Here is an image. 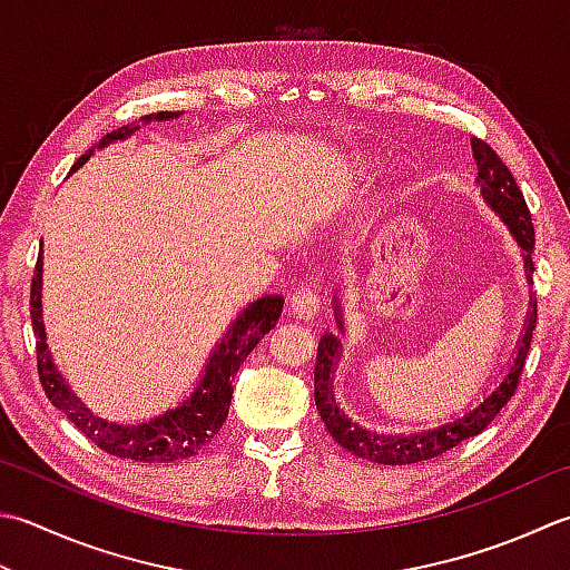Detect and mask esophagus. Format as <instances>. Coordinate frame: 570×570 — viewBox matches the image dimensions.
<instances>
[{"instance_id": "obj_1", "label": "esophagus", "mask_w": 570, "mask_h": 570, "mask_svg": "<svg viewBox=\"0 0 570 570\" xmlns=\"http://www.w3.org/2000/svg\"><path fill=\"white\" fill-rule=\"evenodd\" d=\"M288 308H292V314L301 321H314L321 311V294L318 288L308 286V284H301L296 288V294L288 301Z\"/></svg>"}]
</instances>
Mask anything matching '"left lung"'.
<instances>
[{"instance_id":"left-lung-1","label":"left lung","mask_w":570,"mask_h":570,"mask_svg":"<svg viewBox=\"0 0 570 570\" xmlns=\"http://www.w3.org/2000/svg\"><path fill=\"white\" fill-rule=\"evenodd\" d=\"M472 153L476 160V185L479 193L487 207L499 215L504 222L511 237L519 244L521 259H523V274H527V282L533 276V225L529 207L523 203L521 189L514 180V175L509 173V167L501 163L499 155L489 148L487 142L472 138ZM333 316H336V333L326 331L321 336L318 353H316V373H314V395H316V407L321 412V420L331 438L336 440L343 450H348L355 456H363L367 462L377 464H415L425 462L448 452L456 444L474 438V434L482 432L489 422H492L499 410L507 405V400L514 395L519 385V375L523 371V363H527V353L531 345L533 328H537V301H529L527 321H523L521 336L517 341L514 358L509 361L504 375L499 377L492 393H487L482 403L470 405L464 410V415H454L448 422H440V425L428 428V430H412V432H377L371 428H363L361 422L345 415L338 407L336 395H333V377H336V367L343 355V343L345 336V318H343V304L341 294L336 292L333 296Z\"/></svg>"}]
</instances>
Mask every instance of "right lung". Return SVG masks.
<instances>
[{"instance_id":"right-lung-1","label":"right lung","mask_w":570,"mask_h":570,"mask_svg":"<svg viewBox=\"0 0 570 570\" xmlns=\"http://www.w3.org/2000/svg\"><path fill=\"white\" fill-rule=\"evenodd\" d=\"M180 110H160V114H150L140 118L141 126H148L153 120H173L180 118ZM140 130L137 122L122 126L114 132L104 136L98 145L76 160L71 173H76L86 160H91L94 150L108 148L110 142L128 140L132 132ZM43 252V247H41ZM39 252L37 269L31 278V323L33 336H37V363H39V377L41 385L47 390L53 407H59L73 425L81 430L88 440L96 442L100 450H106L114 456L132 462H177L195 456L207 442L225 425L229 403H232V381L237 375L244 358L254 351L266 333H269L284 308L282 294L262 296L247 304V308L239 311L227 333L222 336L215 348L209 351V358L205 363V371L199 375L193 393H189L183 403L160 412L140 422H108L98 417L94 410L78 397L69 381L61 375L59 365L53 363V355L49 351L47 328H43V304H41V278H43V256Z\"/></svg>"}]
</instances>
